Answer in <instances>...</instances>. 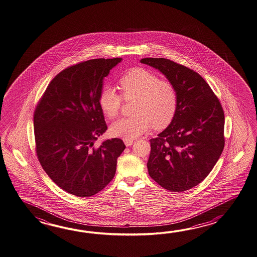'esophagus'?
<instances>
[{
    "label": "esophagus",
    "mask_w": 257,
    "mask_h": 257,
    "mask_svg": "<svg viewBox=\"0 0 257 257\" xmlns=\"http://www.w3.org/2000/svg\"><path fill=\"white\" fill-rule=\"evenodd\" d=\"M124 142H125L126 147H130L134 143V141L133 140H128V141H124Z\"/></svg>",
    "instance_id": "1"
}]
</instances>
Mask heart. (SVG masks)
<instances>
[{"instance_id":"1","label":"heart","mask_w":257,"mask_h":257,"mask_svg":"<svg viewBox=\"0 0 257 257\" xmlns=\"http://www.w3.org/2000/svg\"><path fill=\"white\" fill-rule=\"evenodd\" d=\"M122 96L114 88L105 86L99 94V106L110 119L120 111L122 97L135 100V117L121 118L110 126V134L124 141L135 140L153 126L161 130L168 126L177 109L178 96L175 86L144 68L128 71L119 81Z\"/></svg>"}]
</instances>
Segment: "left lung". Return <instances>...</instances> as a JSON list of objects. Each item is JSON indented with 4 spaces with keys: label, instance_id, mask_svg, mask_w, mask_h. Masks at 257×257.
Returning a JSON list of instances; mask_svg holds the SVG:
<instances>
[{
    "label": "left lung",
    "instance_id": "8db88e82",
    "mask_svg": "<svg viewBox=\"0 0 257 257\" xmlns=\"http://www.w3.org/2000/svg\"><path fill=\"white\" fill-rule=\"evenodd\" d=\"M168 79L177 92L178 103L169 126L150 140L149 175L172 192L191 189L213 169L225 144L222 106L197 72L164 58H145Z\"/></svg>",
    "mask_w": 257,
    "mask_h": 257
}]
</instances>
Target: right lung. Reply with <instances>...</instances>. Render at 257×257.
Here are the masks:
<instances>
[{"mask_svg": "<svg viewBox=\"0 0 257 257\" xmlns=\"http://www.w3.org/2000/svg\"><path fill=\"white\" fill-rule=\"evenodd\" d=\"M121 58L70 66L49 82L34 113L36 153L44 171L64 191L92 197L114 178L125 150L120 139L93 144L107 130L99 106L104 77Z\"/></svg>", "mask_w": 257, "mask_h": 257, "instance_id": "obj_1", "label": "right lung"}]
</instances>
